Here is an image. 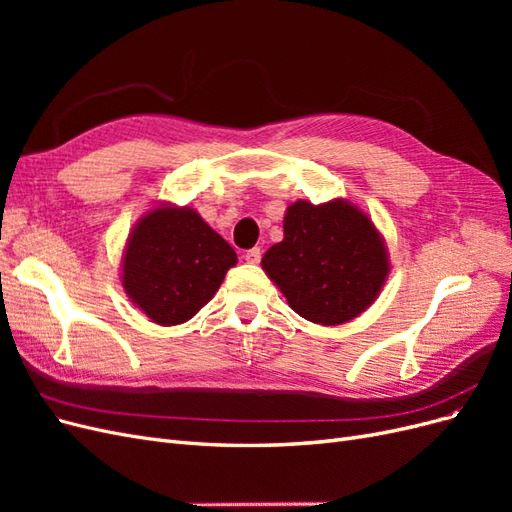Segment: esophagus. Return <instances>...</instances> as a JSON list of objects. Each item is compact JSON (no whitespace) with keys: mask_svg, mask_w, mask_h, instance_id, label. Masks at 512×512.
<instances>
[{"mask_svg":"<svg viewBox=\"0 0 512 512\" xmlns=\"http://www.w3.org/2000/svg\"><path fill=\"white\" fill-rule=\"evenodd\" d=\"M260 256H262L260 247H252V250H247V252L243 254V258H245L247 262H252V265H258V262H260Z\"/></svg>","mask_w":512,"mask_h":512,"instance_id":"obj_1","label":"esophagus"}]
</instances>
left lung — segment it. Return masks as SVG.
<instances>
[{
	"label": "left lung",
	"instance_id": "1",
	"mask_svg": "<svg viewBox=\"0 0 512 512\" xmlns=\"http://www.w3.org/2000/svg\"><path fill=\"white\" fill-rule=\"evenodd\" d=\"M262 269L290 307L309 322L333 327L359 316L378 297L389 273L384 243L363 211L344 200L288 207L284 241Z\"/></svg>",
	"mask_w": 512,
	"mask_h": 512
}]
</instances>
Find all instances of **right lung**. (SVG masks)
Wrapping results in <instances>:
<instances>
[{
  "label": "right lung",
  "mask_w": 512,
  "mask_h": 512,
  "mask_svg": "<svg viewBox=\"0 0 512 512\" xmlns=\"http://www.w3.org/2000/svg\"><path fill=\"white\" fill-rule=\"evenodd\" d=\"M235 262V250L194 209H156L128 241L123 288L153 322L170 327L207 305Z\"/></svg>",
  "instance_id": "1"
}]
</instances>
